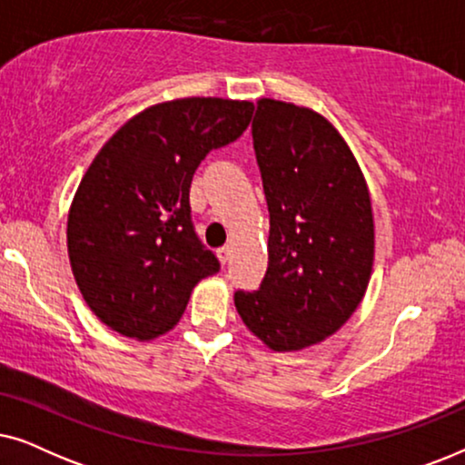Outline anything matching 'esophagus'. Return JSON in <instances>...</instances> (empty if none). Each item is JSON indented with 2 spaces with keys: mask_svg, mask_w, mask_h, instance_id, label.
<instances>
[{
  "mask_svg": "<svg viewBox=\"0 0 465 465\" xmlns=\"http://www.w3.org/2000/svg\"><path fill=\"white\" fill-rule=\"evenodd\" d=\"M231 247H228V245H224V247H220V250L218 252H215V253H218V260H220V262L222 264H226L228 262V260H231Z\"/></svg>",
  "mask_w": 465,
  "mask_h": 465,
  "instance_id": "34e87169",
  "label": "esophagus"
}]
</instances>
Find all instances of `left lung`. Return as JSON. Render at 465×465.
I'll return each instance as SVG.
<instances>
[{
    "mask_svg": "<svg viewBox=\"0 0 465 465\" xmlns=\"http://www.w3.org/2000/svg\"><path fill=\"white\" fill-rule=\"evenodd\" d=\"M252 135L271 213L269 269L256 292H234V307L272 351H301L334 334L366 294L371 193L341 133L309 107L260 99Z\"/></svg>",
    "mask_w": 465,
    "mask_h": 465,
    "instance_id": "obj_1",
    "label": "left lung"
}]
</instances>
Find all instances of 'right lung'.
Wrapping results in <instances>:
<instances>
[{
  "label": "right lung",
  "instance_id": "add662e5",
  "mask_svg": "<svg viewBox=\"0 0 465 465\" xmlns=\"http://www.w3.org/2000/svg\"><path fill=\"white\" fill-rule=\"evenodd\" d=\"M252 101L186 97L139 112L86 169L67 215L75 283L114 332L152 341L180 322L194 285L220 271L196 237L190 183L212 150L243 135Z\"/></svg>",
  "mask_w": 465,
  "mask_h": 465
}]
</instances>
